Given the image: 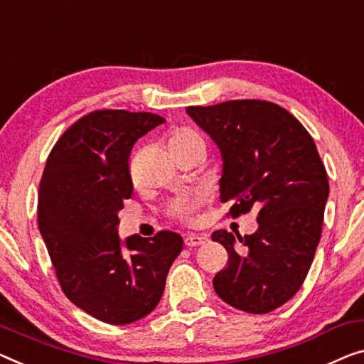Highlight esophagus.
Masks as SVG:
<instances>
[{"label": "esophagus", "instance_id": "esophagus-1", "mask_svg": "<svg viewBox=\"0 0 364 364\" xmlns=\"http://www.w3.org/2000/svg\"><path fill=\"white\" fill-rule=\"evenodd\" d=\"M208 242V237L205 235H199V234H189L184 238V245L186 247H198L203 245V243Z\"/></svg>", "mask_w": 364, "mask_h": 364}]
</instances>
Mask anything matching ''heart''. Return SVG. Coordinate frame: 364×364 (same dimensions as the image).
<instances>
[{"instance_id":"heart-1","label":"heart","mask_w":364,"mask_h":364,"mask_svg":"<svg viewBox=\"0 0 364 364\" xmlns=\"http://www.w3.org/2000/svg\"><path fill=\"white\" fill-rule=\"evenodd\" d=\"M168 149L173 155L184 154V151H196L203 154L205 151V139L204 135L194 127L181 126L175 127L168 135ZM203 196L200 194H184V196L176 198L168 208V213L175 219L184 222L196 220L198 210L203 205Z\"/></svg>"}]
</instances>
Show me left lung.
Masks as SVG:
<instances>
[{
	"mask_svg": "<svg viewBox=\"0 0 364 364\" xmlns=\"http://www.w3.org/2000/svg\"><path fill=\"white\" fill-rule=\"evenodd\" d=\"M188 114L219 145L227 215L257 210L258 230L238 238L215 230L229 263L213 281L217 296L238 311L268 314L306 279L322 235L328 178L306 127L271 101L234 100L189 106Z\"/></svg>",
	"mask_w": 364,
	"mask_h": 364,
	"instance_id": "8db88e82",
	"label": "left lung"
}]
</instances>
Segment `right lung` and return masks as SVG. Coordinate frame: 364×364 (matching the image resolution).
Wrapping results in <instances>:
<instances>
[{
    "label": "right lung",
    "instance_id": "obj_1",
    "mask_svg": "<svg viewBox=\"0 0 364 364\" xmlns=\"http://www.w3.org/2000/svg\"><path fill=\"white\" fill-rule=\"evenodd\" d=\"M165 119L151 112L96 109L80 117L48 154L37 222L58 283L75 306L101 322L132 323L154 311L183 238L160 230L129 237L117 213L132 196V145Z\"/></svg>",
    "mask_w": 364,
    "mask_h": 364
}]
</instances>
